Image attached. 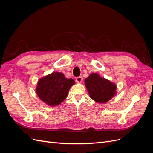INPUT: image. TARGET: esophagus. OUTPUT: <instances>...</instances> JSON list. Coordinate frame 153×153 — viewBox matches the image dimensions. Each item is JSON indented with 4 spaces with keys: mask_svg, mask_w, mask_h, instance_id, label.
Listing matches in <instances>:
<instances>
[{
    "mask_svg": "<svg viewBox=\"0 0 153 153\" xmlns=\"http://www.w3.org/2000/svg\"><path fill=\"white\" fill-rule=\"evenodd\" d=\"M76 82H78V83H81V82L83 81V78H82V76H80L76 77Z\"/></svg>",
    "mask_w": 153,
    "mask_h": 153,
    "instance_id": "34e87169",
    "label": "esophagus"
}]
</instances>
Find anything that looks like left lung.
<instances>
[{
  "label": "left lung",
  "instance_id": "left-lung-1",
  "mask_svg": "<svg viewBox=\"0 0 153 153\" xmlns=\"http://www.w3.org/2000/svg\"><path fill=\"white\" fill-rule=\"evenodd\" d=\"M85 84L91 98L98 103H106L115 94L116 86L109 80L92 73L85 79Z\"/></svg>",
  "mask_w": 153,
  "mask_h": 153
}]
</instances>
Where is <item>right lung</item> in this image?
Returning <instances> with one entry per match:
<instances>
[{"mask_svg":"<svg viewBox=\"0 0 153 153\" xmlns=\"http://www.w3.org/2000/svg\"><path fill=\"white\" fill-rule=\"evenodd\" d=\"M75 84L72 78H66L64 74L54 72L39 80L36 93L44 102L51 106L59 105L66 98L70 87Z\"/></svg>","mask_w":153,"mask_h":153,"instance_id":"obj_1","label":"right lung"}]
</instances>
